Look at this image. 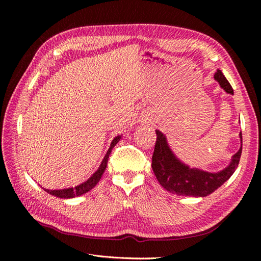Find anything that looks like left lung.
I'll return each instance as SVG.
<instances>
[{"mask_svg": "<svg viewBox=\"0 0 261 261\" xmlns=\"http://www.w3.org/2000/svg\"><path fill=\"white\" fill-rule=\"evenodd\" d=\"M215 80L227 92L234 94L232 86L221 70H217ZM156 141L152 154L151 167L161 186L171 193L183 196L204 197L218 189L232 176L240 163L242 147L236 152L230 165L218 173H209L197 169H189L173 154L167 144L165 136L160 130H155ZM241 140H242V133ZM243 141V140H242Z\"/></svg>", "mask_w": 261, "mask_h": 261, "instance_id": "left-lung-1", "label": "left lung"}]
</instances>
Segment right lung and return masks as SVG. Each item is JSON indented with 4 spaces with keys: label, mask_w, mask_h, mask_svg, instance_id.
Wrapping results in <instances>:
<instances>
[{
    "label": "right lung",
    "mask_w": 261,
    "mask_h": 261,
    "mask_svg": "<svg viewBox=\"0 0 261 261\" xmlns=\"http://www.w3.org/2000/svg\"><path fill=\"white\" fill-rule=\"evenodd\" d=\"M121 139V136H117L113 139L111 147L109 148L108 152L106 154V156L103 158V160H102L101 164L99 169L97 170V172L94 173V174L88 179L86 180L85 183L78 185L76 187H70V188H65V189H55V191H50V189H44L46 193H49L50 195H53L55 197H60V198H74V197L77 196H81L87 192H89L90 189H92L94 186L97 185L98 181L100 180L102 174H103V172L107 169V165H108V159H109V155L111 153L112 149L114 148V146L118 143V140Z\"/></svg>",
    "instance_id": "add662e5"
}]
</instances>
